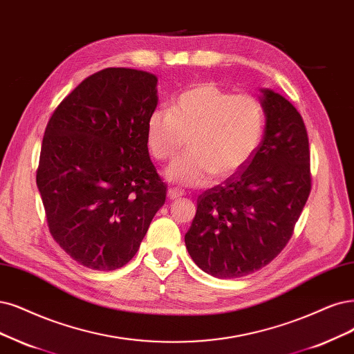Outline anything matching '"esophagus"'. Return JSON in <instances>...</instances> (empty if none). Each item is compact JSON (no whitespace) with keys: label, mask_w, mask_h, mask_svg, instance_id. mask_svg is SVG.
<instances>
[{"label":"esophagus","mask_w":354,"mask_h":354,"mask_svg":"<svg viewBox=\"0 0 354 354\" xmlns=\"http://www.w3.org/2000/svg\"><path fill=\"white\" fill-rule=\"evenodd\" d=\"M182 195H184V192H182V189H179V188H169V189H167V198H169L170 201L180 198Z\"/></svg>","instance_id":"esophagus-1"}]
</instances>
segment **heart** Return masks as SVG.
I'll use <instances>...</instances> for the list:
<instances>
[{"label":"heart","mask_w":354,"mask_h":354,"mask_svg":"<svg viewBox=\"0 0 354 354\" xmlns=\"http://www.w3.org/2000/svg\"><path fill=\"white\" fill-rule=\"evenodd\" d=\"M264 134V109L251 95H232L213 83L180 93L169 111H154L146 124V144L157 160H172L188 137L189 153L170 165L172 184L197 188L212 174L226 178L257 151Z\"/></svg>","instance_id":"obj_1"}]
</instances>
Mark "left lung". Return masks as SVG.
Wrapping results in <instances>:
<instances>
[{
  "label": "left lung",
  "mask_w": 354,
  "mask_h": 354,
  "mask_svg": "<svg viewBox=\"0 0 354 354\" xmlns=\"http://www.w3.org/2000/svg\"><path fill=\"white\" fill-rule=\"evenodd\" d=\"M259 91L263 140L246 165L200 195L185 234L194 263L217 279L243 277L271 263L292 238L310 192L302 116L280 93Z\"/></svg>",
  "instance_id": "1"
}]
</instances>
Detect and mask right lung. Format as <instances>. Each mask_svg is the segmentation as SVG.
Returning <instances> with one entry per match:
<instances>
[{
	"label": "right lung",
	"mask_w": 354,
	"mask_h": 354,
	"mask_svg": "<svg viewBox=\"0 0 354 354\" xmlns=\"http://www.w3.org/2000/svg\"><path fill=\"white\" fill-rule=\"evenodd\" d=\"M157 77L106 68L65 97L46 125L36 174L50 234L77 263L124 267L165 204L146 144Z\"/></svg>",
	"instance_id": "add662e5"
}]
</instances>
